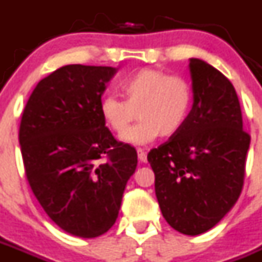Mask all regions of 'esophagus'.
<instances>
[{
	"mask_svg": "<svg viewBox=\"0 0 262 262\" xmlns=\"http://www.w3.org/2000/svg\"><path fill=\"white\" fill-rule=\"evenodd\" d=\"M137 155H138V160L141 162H146L148 161V158H146V151L144 149H137Z\"/></svg>",
	"mask_w": 262,
	"mask_h": 262,
	"instance_id": "1",
	"label": "esophagus"
}]
</instances>
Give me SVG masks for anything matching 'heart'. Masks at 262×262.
I'll use <instances>...</instances> for the list:
<instances>
[{"label":"heart","instance_id":"obj_1","mask_svg":"<svg viewBox=\"0 0 262 262\" xmlns=\"http://www.w3.org/2000/svg\"><path fill=\"white\" fill-rule=\"evenodd\" d=\"M125 101L107 96L100 112L105 124L121 135L136 115L140 122L121 136L132 145L150 144L161 135L170 137L181 130L192 109V85L181 76L161 70L141 69L121 83Z\"/></svg>","mask_w":262,"mask_h":262}]
</instances>
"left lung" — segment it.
<instances>
[{
	"label": "left lung",
	"instance_id": "obj_1",
	"mask_svg": "<svg viewBox=\"0 0 262 262\" xmlns=\"http://www.w3.org/2000/svg\"><path fill=\"white\" fill-rule=\"evenodd\" d=\"M193 105L179 133L148 155L166 223L197 236L220 223L238 200L250 137L237 93L221 72L189 60Z\"/></svg>",
	"mask_w": 262,
	"mask_h": 262
}]
</instances>
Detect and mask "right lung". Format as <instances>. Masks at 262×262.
<instances>
[{
    "label": "right lung",
    "mask_w": 262,
    "mask_h": 262,
    "mask_svg": "<svg viewBox=\"0 0 262 262\" xmlns=\"http://www.w3.org/2000/svg\"><path fill=\"white\" fill-rule=\"evenodd\" d=\"M117 68L67 65L37 83L19 125L26 179L52 221L82 238L106 233L137 168L100 112Z\"/></svg>",
    "instance_id": "obj_1"
}]
</instances>
